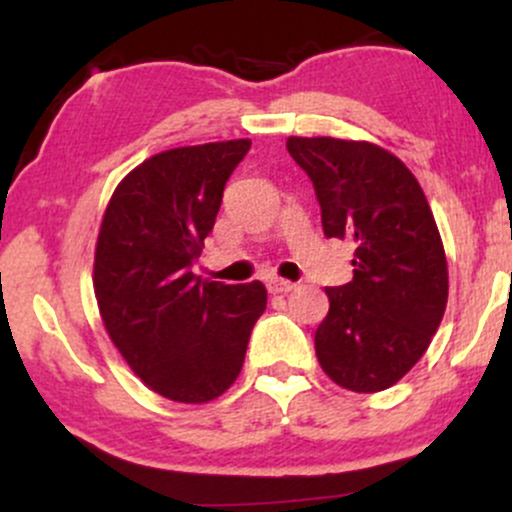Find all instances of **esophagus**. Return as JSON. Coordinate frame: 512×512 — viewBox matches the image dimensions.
I'll use <instances>...</instances> for the list:
<instances>
[{
	"label": "esophagus",
	"mask_w": 512,
	"mask_h": 512,
	"mask_svg": "<svg viewBox=\"0 0 512 512\" xmlns=\"http://www.w3.org/2000/svg\"><path fill=\"white\" fill-rule=\"evenodd\" d=\"M267 289L269 293H289L296 289V284H291V281H284V279H267Z\"/></svg>",
	"instance_id": "obj_1"
}]
</instances>
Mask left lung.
Segmentation results:
<instances>
[{"instance_id": "1", "label": "left lung", "mask_w": 512, "mask_h": 512, "mask_svg": "<svg viewBox=\"0 0 512 512\" xmlns=\"http://www.w3.org/2000/svg\"><path fill=\"white\" fill-rule=\"evenodd\" d=\"M286 149L313 182L325 236L356 243L354 279L325 289L317 361L346 390H387L424 356L448 303V262L424 190L375 144L291 137Z\"/></svg>"}]
</instances>
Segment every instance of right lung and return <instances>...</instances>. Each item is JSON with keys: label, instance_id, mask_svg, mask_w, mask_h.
Wrapping results in <instances>:
<instances>
[{"label": "right lung", "instance_id": "add662e5", "mask_svg": "<svg viewBox=\"0 0 512 512\" xmlns=\"http://www.w3.org/2000/svg\"><path fill=\"white\" fill-rule=\"evenodd\" d=\"M250 139L151 156L117 185L93 264L103 325L146 387L202 404L236 383L267 289L202 281L192 262Z\"/></svg>", "mask_w": 512, "mask_h": 512}]
</instances>
